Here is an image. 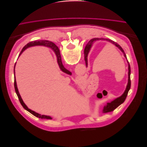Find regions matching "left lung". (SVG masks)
I'll list each match as a JSON object with an SVG mask.
<instances>
[{
  "label": "left lung",
  "instance_id": "obj_1",
  "mask_svg": "<svg viewBox=\"0 0 147 147\" xmlns=\"http://www.w3.org/2000/svg\"><path fill=\"white\" fill-rule=\"evenodd\" d=\"M107 40L110 43H112L113 45H115L117 47H118L120 50H121L123 53H124V57H126V55H125V53H124V50H123V48L120 47L119 45L116 42H115L113 41H112V40H110V39H107V38H92L91 39V40L88 42V43L86 45L85 48H84V61H85V63H86V66L87 67L88 65V54L89 51H90V48L92 46V44L93 43V42L97 41V40ZM127 63H128V83L127 84V86L126 88V90L124 92L123 94L118 98L115 99V100H113V101H112L111 102H109V103L107 104V105L105 106H104V109H103V112L104 113H107V112H112V111H113L115 109H117L119 105H121V104H123V102L125 100L127 95V93L129 91L130 88H131V67H130V65L129 63V62L127 61Z\"/></svg>",
  "mask_w": 147,
  "mask_h": 147
}]
</instances>
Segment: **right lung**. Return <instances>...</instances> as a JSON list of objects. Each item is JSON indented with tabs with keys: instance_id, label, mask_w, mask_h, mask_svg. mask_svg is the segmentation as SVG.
I'll return each instance as SVG.
<instances>
[{
	"instance_id": "right-lung-1",
	"label": "right lung",
	"mask_w": 147,
	"mask_h": 147,
	"mask_svg": "<svg viewBox=\"0 0 147 147\" xmlns=\"http://www.w3.org/2000/svg\"><path fill=\"white\" fill-rule=\"evenodd\" d=\"M37 45H43V46H46V47H48L51 48L52 50L55 51V54L56 55V57H57V63H58V65L59 66V67L61 69V70L63 71V72L67 74H69V75H71L72 74H71V72H70V71H69L68 70H67L66 69L64 68V67L63 64V63H62V61H61V55H60V51H59V50L58 47H57L55 44L54 43H53L51 42H50L48 40H40V41H37V40H35V41H33V42H29L28 43L27 45H25L24 47V48L22 49V50L20 53V54L19 55V56L21 55V54L22 53H23L26 48H28L29 47H33V46H37ZM18 56V57H19ZM15 65H16V63L15 64V67H14V78H15V80H14V86H15V91H16V94L18 96V97L19 99V100L21 104L22 105V106L23 107V108L26 110L27 111H28L29 112H30V113H32L33 115H34L35 117H36L37 118H42V119H51V117H49V116H47V115H40V114H38V113H36L34 111H32L30 109H28V107L26 105V104L24 103V102L23 100V99H21V96L20 94L19 93V91H18V88H17V84H16V79H15Z\"/></svg>"
}]
</instances>
